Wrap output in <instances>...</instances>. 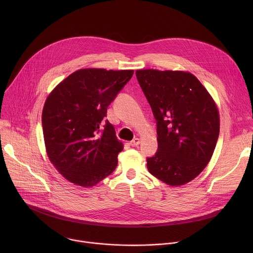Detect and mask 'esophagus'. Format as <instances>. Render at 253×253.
<instances>
[{
    "label": "esophagus",
    "instance_id": "esophagus-1",
    "mask_svg": "<svg viewBox=\"0 0 253 253\" xmlns=\"http://www.w3.org/2000/svg\"><path fill=\"white\" fill-rule=\"evenodd\" d=\"M140 144V139L139 138H134L131 142H130V145L131 146H137Z\"/></svg>",
    "mask_w": 253,
    "mask_h": 253
}]
</instances>
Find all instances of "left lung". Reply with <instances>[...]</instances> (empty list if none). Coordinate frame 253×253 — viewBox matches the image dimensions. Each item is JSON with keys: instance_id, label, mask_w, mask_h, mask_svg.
<instances>
[{"instance_id": "obj_1", "label": "left lung", "mask_w": 253, "mask_h": 253, "mask_svg": "<svg viewBox=\"0 0 253 253\" xmlns=\"http://www.w3.org/2000/svg\"><path fill=\"white\" fill-rule=\"evenodd\" d=\"M136 77L157 121L158 150L149 172L169 186L196 178L210 161L219 135L217 105L187 71L137 70Z\"/></svg>"}]
</instances>
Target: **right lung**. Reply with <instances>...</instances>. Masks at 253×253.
Wrapping results in <instances>:
<instances>
[{"label": "right lung", "mask_w": 253, "mask_h": 253, "mask_svg": "<svg viewBox=\"0 0 253 253\" xmlns=\"http://www.w3.org/2000/svg\"><path fill=\"white\" fill-rule=\"evenodd\" d=\"M133 73V70L79 69L47 97L42 112L46 152L68 181L89 188L115 170L124 146L113 125L103 120L107 107Z\"/></svg>", "instance_id": "right-lung-1"}]
</instances>
